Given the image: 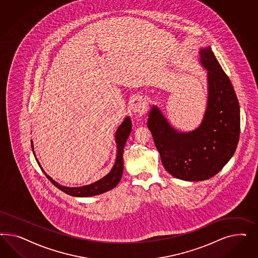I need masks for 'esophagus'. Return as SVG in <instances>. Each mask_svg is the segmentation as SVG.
Here are the masks:
<instances>
[{
    "instance_id": "obj_1",
    "label": "esophagus",
    "mask_w": 258,
    "mask_h": 258,
    "mask_svg": "<svg viewBox=\"0 0 258 258\" xmlns=\"http://www.w3.org/2000/svg\"><path fill=\"white\" fill-rule=\"evenodd\" d=\"M147 106L148 103L147 100L141 96V95H136L132 101V109L134 113H144L147 110Z\"/></svg>"
}]
</instances>
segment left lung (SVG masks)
I'll return each mask as SVG.
<instances>
[{
	"mask_svg": "<svg viewBox=\"0 0 258 258\" xmlns=\"http://www.w3.org/2000/svg\"><path fill=\"white\" fill-rule=\"evenodd\" d=\"M199 54L208 85L201 125L191 132H178L157 106H152L148 119L165 170L188 181L208 180L218 174L234 155L240 132L239 103L230 79L211 46L201 48Z\"/></svg>",
	"mask_w": 258,
	"mask_h": 258,
	"instance_id": "left-lung-1",
	"label": "left lung"
}]
</instances>
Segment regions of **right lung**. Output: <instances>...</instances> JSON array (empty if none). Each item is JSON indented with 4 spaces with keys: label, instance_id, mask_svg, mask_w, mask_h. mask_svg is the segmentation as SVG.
Here are the masks:
<instances>
[{
    "label": "right lung",
    "instance_id": "add662e5",
    "mask_svg": "<svg viewBox=\"0 0 258 258\" xmlns=\"http://www.w3.org/2000/svg\"><path fill=\"white\" fill-rule=\"evenodd\" d=\"M132 133V120L128 116L125 118V120L122 122V124L118 126L117 131L115 133V142L117 147V152H116V159L115 163L113 164L111 170L100 180H96L91 184L80 186V187H67L60 185L58 182L53 180L49 175H47L46 172L43 170L41 165L39 164L38 159L36 158V154L34 151V146L33 141L31 140V147L34 156L37 160V163L41 168L44 175L46 176L47 179L50 180L55 187L58 188L59 190L63 191L64 193L68 195L74 196V197H92V196L100 195L102 193H105L107 191L111 190L112 188L115 187L119 183V181L122 178L123 174V168H124V163H123V151L125 147V142L127 140L130 134Z\"/></svg>",
    "mask_w": 258,
    "mask_h": 258
}]
</instances>
